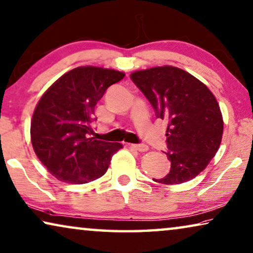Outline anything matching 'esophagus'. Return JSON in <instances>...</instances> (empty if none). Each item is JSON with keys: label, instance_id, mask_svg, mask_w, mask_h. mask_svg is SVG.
I'll return each instance as SVG.
<instances>
[{"label": "esophagus", "instance_id": "1", "mask_svg": "<svg viewBox=\"0 0 253 253\" xmlns=\"http://www.w3.org/2000/svg\"><path fill=\"white\" fill-rule=\"evenodd\" d=\"M130 146L135 150L139 151V152H145V151H148L149 146L144 144V143H139V144H130Z\"/></svg>", "mask_w": 253, "mask_h": 253}]
</instances>
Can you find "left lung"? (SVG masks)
Listing matches in <instances>:
<instances>
[{
	"instance_id": "1",
	"label": "left lung",
	"mask_w": 253,
	"mask_h": 253,
	"mask_svg": "<svg viewBox=\"0 0 253 253\" xmlns=\"http://www.w3.org/2000/svg\"><path fill=\"white\" fill-rule=\"evenodd\" d=\"M130 78L158 118L168 122L165 153L170 170L153 180L172 185L194 178L217 153L223 136V117L216 97L199 79L176 67L135 71Z\"/></svg>"
}]
</instances>
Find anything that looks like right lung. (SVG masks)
Here are the masks:
<instances>
[{"mask_svg": "<svg viewBox=\"0 0 253 253\" xmlns=\"http://www.w3.org/2000/svg\"><path fill=\"white\" fill-rule=\"evenodd\" d=\"M125 74L78 67L60 77L41 97L30 124L36 156L55 178L85 184L105 174L120 143L90 136L94 109L105 90Z\"/></svg>", "mask_w": 253, "mask_h": 253, "instance_id": "right-lung-1", "label": "right lung"}]
</instances>
